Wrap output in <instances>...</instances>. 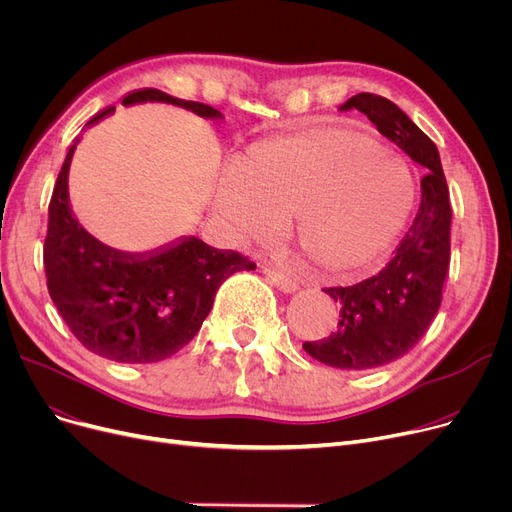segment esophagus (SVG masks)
I'll return each instance as SVG.
<instances>
[{"mask_svg":"<svg viewBox=\"0 0 512 512\" xmlns=\"http://www.w3.org/2000/svg\"><path fill=\"white\" fill-rule=\"evenodd\" d=\"M263 274H265V278L270 280L274 286H278L282 292H292V290H297V280H294L292 276H288V274H284V272H280V270H276V267H263Z\"/></svg>","mask_w":512,"mask_h":512,"instance_id":"esophagus-1","label":"esophagus"}]
</instances>
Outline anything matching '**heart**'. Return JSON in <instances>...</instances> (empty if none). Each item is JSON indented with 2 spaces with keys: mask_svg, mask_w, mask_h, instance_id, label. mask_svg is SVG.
Wrapping results in <instances>:
<instances>
[{
  "mask_svg": "<svg viewBox=\"0 0 512 512\" xmlns=\"http://www.w3.org/2000/svg\"><path fill=\"white\" fill-rule=\"evenodd\" d=\"M415 178L392 151L338 128L253 143L213 186L211 207L232 236H265L292 218L301 253L332 270L378 259L409 222Z\"/></svg>",
  "mask_w": 512,
  "mask_h": 512,
  "instance_id": "1",
  "label": "heart"
}]
</instances>
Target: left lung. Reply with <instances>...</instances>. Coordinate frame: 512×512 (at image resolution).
<instances>
[{"mask_svg":"<svg viewBox=\"0 0 512 512\" xmlns=\"http://www.w3.org/2000/svg\"><path fill=\"white\" fill-rule=\"evenodd\" d=\"M359 110L386 139L425 168L421 203L409 232L382 270L353 286L324 288L340 305L336 330L303 342L305 351L340 369H371L392 363L421 340L442 303L450 265V193L434 141L390 99L359 93L340 112Z\"/></svg>","mask_w":512,"mask_h":512,"instance_id":"obj_1","label":"left lung"}]
</instances>
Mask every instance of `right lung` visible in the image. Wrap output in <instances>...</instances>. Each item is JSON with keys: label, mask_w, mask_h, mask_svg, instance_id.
Masks as SVG:
<instances>
[{"label": "right lung", "mask_w": 512, "mask_h": 512, "mask_svg": "<svg viewBox=\"0 0 512 512\" xmlns=\"http://www.w3.org/2000/svg\"><path fill=\"white\" fill-rule=\"evenodd\" d=\"M161 101L201 118H222L213 107L157 89L126 95L124 105ZM116 107L87 122L95 124ZM76 143L58 174L49 201L43 265L47 290L70 332L91 353L118 363H157L178 353L199 332L215 292L232 274L255 270V261L220 251L199 238L151 255H128L101 245L80 226L68 203V168Z\"/></svg>", "instance_id": "add662e5"}]
</instances>
